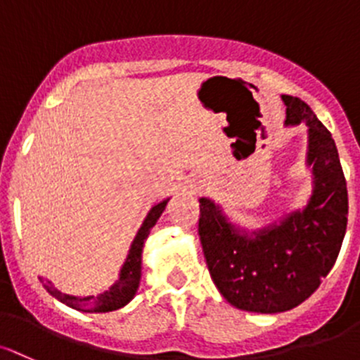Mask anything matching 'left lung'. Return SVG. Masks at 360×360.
I'll list each match as a JSON object with an SVG mask.
<instances>
[{"instance_id":"left-lung-1","label":"left lung","mask_w":360,"mask_h":360,"mask_svg":"<svg viewBox=\"0 0 360 360\" xmlns=\"http://www.w3.org/2000/svg\"><path fill=\"white\" fill-rule=\"evenodd\" d=\"M283 101L288 126H309V205L248 236L210 200H200L198 234L212 281L231 305L250 312H285L307 300L335 266L347 231L349 195L335 139L305 101L288 94Z\"/></svg>"}]
</instances>
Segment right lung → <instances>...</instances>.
Masks as SVG:
<instances>
[{
  "label": "right lung",
  "mask_w": 360,
  "mask_h": 360,
  "mask_svg": "<svg viewBox=\"0 0 360 360\" xmlns=\"http://www.w3.org/2000/svg\"><path fill=\"white\" fill-rule=\"evenodd\" d=\"M169 200H164L162 203L155 205L150 210V214L146 215L145 222H143L141 229L136 234L134 241H132L129 255H127L126 264L120 269V278L110 290L105 291V293L98 295V297H70V295L60 293L58 290L53 288L50 281H46L44 288L50 295L56 298V300L63 302L65 305H69L72 309L84 310V312H110V310H117L132 300V297L136 295V290L139 286V278H141V253L143 247H145V241L148 238L150 229L153 228L155 222L158 221V217L164 212L165 205H167Z\"/></svg>",
  "instance_id": "right-lung-1"
}]
</instances>
